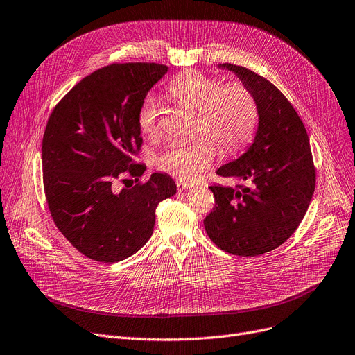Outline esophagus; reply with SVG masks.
<instances>
[{
	"instance_id": "esophagus-1",
	"label": "esophagus",
	"mask_w": 355,
	"mask_h": 355,
	"mask_svg": "<svg viewBox=\"0 0 355 355\" xmlns=\"http://www.w3.org/2000/svg\"><path fill=\"white\" fill-rule=\"evenodd\" d=\"M190 187H193V186H191V184H189V182L177 181V189H178V191H186V190H189Z\"/></svg>"
}]
</instances>
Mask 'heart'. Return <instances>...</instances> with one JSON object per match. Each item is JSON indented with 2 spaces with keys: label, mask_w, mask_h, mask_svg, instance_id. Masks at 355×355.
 I'll return each instance as SVG.
<instances>
[{
  "label": "heart",
  "mask_w": 355,
  "mask_h": 355,
  "mask_svg": "<svg viewBox=\"0 0 355 355\" xmlns=\"http://www.w3.org/2000/svg\"><path fill=\"white\" fill-rule=\"evenodd\" d=\"M168 96L182 107L198 111L196 137L174 143L159 155L156 166L178 181H194L215 161L216 148L232 155L252 140L259 123V103L253 92L240 82L222 85L216 77L199 71L182 73L169 83ZM143 135L155 136L159 128L153 98H144L137 115Z\"/></svg>",
  "instance_id": "b5f03b06"
}]
</instances>
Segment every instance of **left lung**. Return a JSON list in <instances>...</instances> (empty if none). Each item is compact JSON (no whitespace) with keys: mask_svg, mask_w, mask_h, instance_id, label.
I'll list each match as a JSON object with an SVG mask.
<instances>
[{"mask_svg":"<svg viewBox=\"0 0 355 355\" xmlns=\"http://www.w3.org/2000/svg\"><path fill=\"white\" fill-rule=\"evenodd\" d=\"M219 67L234 71L254 94L259 127L248 150L216 171L243 184L209 187L215 206L203 224L220 250L254 257L275 250L298 228L316 187V169L306 127L282 92L245 67Z\"/></svg>","mask_w":355,"mask_h":355,"instance_id":"left-lung-1","label":"left lung"}]
</instances>
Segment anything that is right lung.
I'll return each mask as SVG.
<instances>
[{
  "instance_id": "right-lung-1",
  "label": "right lung",
  "mask_w": 355,
  "mask_h": 355,
  "mask_svg": "<svg viewBox=\"0 0 355 355\" xmlns=\"http://www.w3.org/2000/svg\"><path fill=\"white\" fill-rule=\"evenodd\" d=\"M168 71L156 62L111 64L86 76L48 118L42 140L44 190L54 224L86 257L115 263L139 252L153 232L159 202L177 186L133 159L143 139L139 108ZM135 177L120 189L118 182Z\"/></svg>"
}]
</instances>
